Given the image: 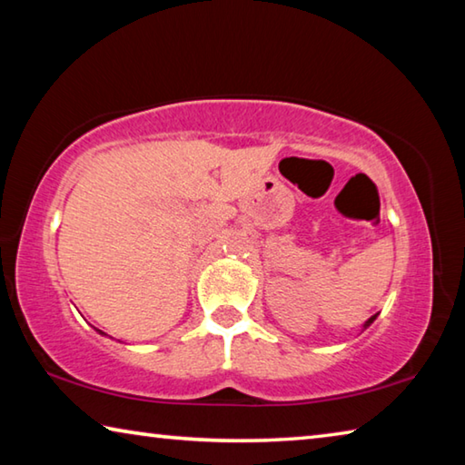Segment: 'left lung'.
I'll use <instances>...</instances> for the list:
<instances>
[{"instance_id": "left-lung-1", "label": "left lung", "mask_w": 465, "mask_h": 465, "mask_svg": "<svg viewBox=\"0 0 465 465\" xmlns=\"http://www.w3.org/2000/svg\"><path fill=\"white\" fill-rule=\"evenodd\" d=\"M375 318H377V313H375V316H371V318H369V320L365 322V324H363V330H367L369 326H371V324H373V322H375Z\"/></svg>"}]
</instances>
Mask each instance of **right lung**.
Masks as SVG:
<instances>
[{"instance_id":"1","label":"right lung","mask_w":465,"mask_h":465,"mask_svg":"<svg viewBox=\"0 0 465 465\" xmlns=\"http://www.w3.org/2000/svg\"><path fill=\"white\" fill-rule=\"evenodd\" d=\"M96 330H98V328H96ZM98 332H100V334H102V336H106V334H104V332H102V330H98Z\"/></svg>"}]
</instances>
